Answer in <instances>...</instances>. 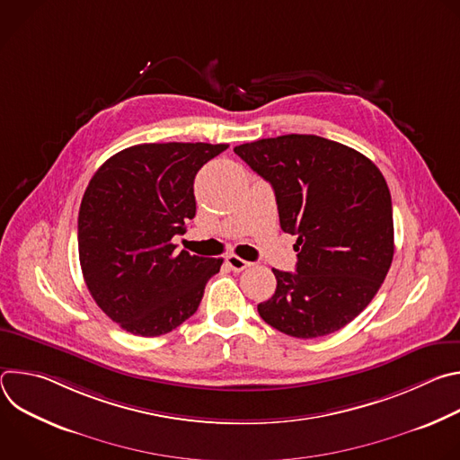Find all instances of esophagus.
Masks as SVG:
<instances>
[{"mask_svg":"<svg viewBox=\"0 0 460 460\" xmlns=\"http://www.w3.org/2000/svg\"><path fill=\"white\" fill-rule=\"evenodd\" d=\"M226 261H227V266H229L234 273H240V271H243V270H247V268L252 266L251 261H247V260H243V258H240V256H236V254H229V256L226 258Z\"/></svg>","mask_w":460,"mask_h":460,"instance_id":"1","label":"esophagus"}]
</instances>
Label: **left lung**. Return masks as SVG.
<instances>
[{"mask_svg":"<svg viewBox=\"0 0 460 460\" xmlns=\"http://www.w3.org/2000/svg\"><path fill=\"white\" fill-rule=\"evenodd\" d=\"M275 190L280 227L296 234V273L273 270L275 295L258 313L295 339L335 333L358 316L393 260V208L378 167L358 151L314 135L234 147Z\"/></svg>","mask_w":460,"mask_h":460,"instance_id":"left-lung-1","label":"left lung"}]
</instances>
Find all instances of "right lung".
Instances as JSON below:
<instances>
[{"label":"right lung","mask_w":460,"mask_h":460,"mask_svg":"<svg viewBox=\"0 0 460 460\" xmlns=\"http://www.w3.org/2000/svg\"><path fill=\"white\" fill-rule=\"evenodd\" d=\"M227 144H142L111 156L91 178L78 215L84 280L121 330L158 337L200 305L222 258L176 251L196 215L194 176Z\"/></svg>","instance_id":"add662e5"}]
</instances>
